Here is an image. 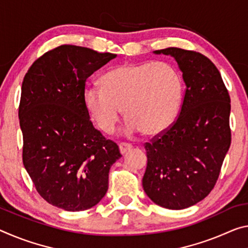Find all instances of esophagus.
I'll list each match as a JSON object with an SVG mask.
<instances>
[{"label": "esophagus", "mask_w": 248, "mask_h": 248, "mask_svg": "<svg viewBox=\"0 0 248 248\" xmlns=\"http://www.w3.org/2000/svg\"><path fill=\"white\" fill-rule=\"evenodd\" d=\"M131 148H132V144H130V143L121 142V143L119 144V149H120V153H121V155H124V153L130 150Z\"/></svg>", "instance_id": "1"}]
</instances>
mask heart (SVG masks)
I'll return each mask as SVG.
<instances>
[{"instance_id":"heart-1","label":"heart","mask_w":248,"mask_h":248,"mask_svg":"<svg viewBox=\"0 0 248 248\" xmlns=\"http://www.w3.org/2000/svg\"><path fill=\"white\" fill-rule=\"evenodd\" d=\"M101 85L88 86L84 100L106 133L115 129L124 107L125 130L156 136L174 124L182 104V79L166 62L119 65L104 75Z\"/></svg>"}]
</instances>
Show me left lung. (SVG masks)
Listing matches in <instances>:
<instances>
[{
    "mask_svg": "<svg viewBox=\"0 0 248 248\" xmlns=\"http://www.w3.org/2000/svg\"><path fill=\"white\" fill-rule=\"evenodd\" d=\"M178 62L186 93L178 119L145 142L142 186L151 201L169 210L194 205L213 190L231 145V98L209 58L178 47L155 50Z\"/></svg>",
    "mask_w": 248,
    "mask_h": 248,
    "instance_id": "1",
    "label": "left lung"
}]
</instances>
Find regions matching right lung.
<instances>
[{
    "mask_svg": "<svg viewBox=\"0 0 248 248\" xmlns=\"http://www.w3.org/2000/svg\"><path fill=\"white\" fill-rule=\"evenodd\" d=\"M116 56L62 45L37 58L23 80V164L38 194L65 211L99 203L121 156L117 143L93 125L84 100L87 78Z\"/></svg>",
    "mask_w": 248,
    "mask_h": 248,
    "instance_id": "obj_1",
    "label": "right lung"
}]
</instances>
